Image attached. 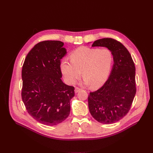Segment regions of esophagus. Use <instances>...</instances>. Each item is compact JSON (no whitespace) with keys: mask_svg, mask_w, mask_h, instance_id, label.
Segmentation results:
<instances>
[{"mask_svg":"<svg viewBox=\"0 0 153 153\" xmlns=\"http://www.w3.org/2000/svg\"><path fill=\"white\" fill-rule=\"evenodd\" d=\"M82 89H80V88H78V87H75V93H77V92H78L79 91H80Z\"/></svg>","mask_w":153,"mask_h":153,"instance_id":"obj_1","label":"esophagus"}]
</instances>
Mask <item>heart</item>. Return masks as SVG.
Here are the masks:
<instances>
[{
    "instance_id": "heart-1",
    "label": "heart",
    "mask_w": 153,
    "mask_h": 153,
    "mask_svg": "<svg viewBox=\"0 0 153 153\" xmlns=\"http://www.w3.org/2000/svg\"><path fill=\"white\" fill-rule=\"evenodd\" d=\"M71 61L66 59L61 62V69L66 80L74 84L82 75L84 83L92 88L102 85L107 79L114 61L113 54L106 48H92L81 47L70 55Z\"/></svg>"
}]
</instances>
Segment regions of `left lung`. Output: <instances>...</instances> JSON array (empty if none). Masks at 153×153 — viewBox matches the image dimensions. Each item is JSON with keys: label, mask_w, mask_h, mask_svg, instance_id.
<instances>
[{"label": "left lung", "mask_w": 153, "mask_h": 153, "mask_svg": "<svg viewBox=\"0 0 153 153\" xmlns=\"http://www.w3.org/2000/svg\"><path fill=\"white\" fill-rule=\"evenodd\" d=\"M92 47H106L112 52L114 64L108 80L90 92L88 105L91 115L102 124H113L129 112L136 94L135 66L124 46L112 38L95 41Z\"/></svg>", "instance_id": "left-lung-1"}]
</instances>
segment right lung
<instances>
[{
  "label": "right lung",
  "instance_id": "right-lung-1",
  "mask_svg": "<svg viewBox=\"0 0 153 153\" xmlns=\"http://www.w3.org/2000/svg\"><path fill=\"white\" fill-rule=\"evenodd\" d=\"M60 41L36 44L23 64L22 98L28 113L37 121L54 126L70 113L75 88L62 81L61 60L67 53Z\"/></svg>",
  "mask_w": 153,
  "mask_h": 153
}]
</instances>
